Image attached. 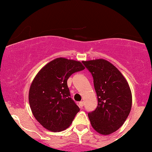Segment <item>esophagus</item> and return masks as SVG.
Here are the masks:
<instances>
[{"instance_id": "1", "label": "esophagus", "mask_w": 152, "mask_h": 152, "mask_svg": "<svg viewBox=\"0 0 152 152\" xmlns=\"http://www.w3.org/2000/svg\"><path fill=\"white\" fill-rule=\"evenodd\" d=\"M84 102L81 101V102H80V103H79V107H80V108H82L83 107H84Z\"/></svg>"}]
</instances>
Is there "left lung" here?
Listing matches in <instances>:
<instances>
[{"label":"left lung","mask_w":152,"mask_h":152,"mask_svg":"<svg viewBox=\"0 0 152 152\" xmlns=\"http://www.w3.org/2000/svg\"><path fill=\"white\" fill-rule=\"evenodd\" d=\"M92 74L97 107L88 113L93 128L102 135L117 131L127 118L132 95L126 79L115 66L103 59L83 61Z\"/></svg>","instance_id":"left-lung-1"}]
</instances>
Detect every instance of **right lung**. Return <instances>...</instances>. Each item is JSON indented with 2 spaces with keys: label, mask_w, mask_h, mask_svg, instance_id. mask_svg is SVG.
Listing matches in <instances>:
<instances>
[{
  "label": "right lung",
  "mask_w": 152,
  "mask_h": 152,
  "mask_svg": "<svg viewBox=\"0 0 152 152\" xmlns=\"http://www.w3.org/2000/svg\"><path fill=\"white\" fill-rule=\"evenodd\" d=\"M84 68L80 61L59 57L43 66L35 76L29 91V103L33 115L46 129L65 130L80 111L70 97L67 80Z\"/></svg>",
  "instance_id": "obj_1"
}]
</instances>
